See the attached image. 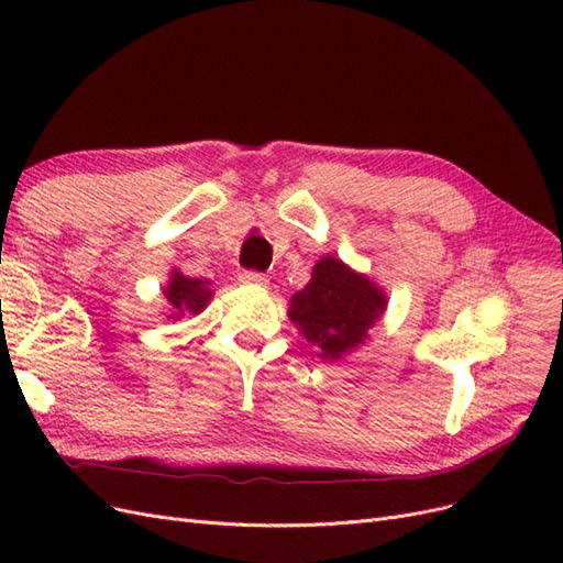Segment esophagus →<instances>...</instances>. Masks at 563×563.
<instances>
[{
  "instance_id": "34e87169",
  "label": "esophagus",
  "mask_w": 563,
  "mask_h": 563,
  "mask_svg": "<svg viewBox=\"0 0 563 563\" xmlns=\"http://www.w3.org/2000/svg\"><path fill=\"white\" fill-rule=\"evenodd\" d=\"M240 282H242V284H249V286H267L269 279L263 275V272L244 269V272H240Z\"/></svg>"
}]
</instances>
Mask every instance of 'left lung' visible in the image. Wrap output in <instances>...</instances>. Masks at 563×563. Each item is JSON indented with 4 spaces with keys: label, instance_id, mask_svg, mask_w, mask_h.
Masks as SVG:
<instances>
[{
    "label": "left lung",
    "instance_id": "8db88e82",
    "mask_svg": "<svg viewBox=\"0 0 563 563\" xmlns=\"http://www.w3.org/2000/svg\"><path fill=\"white\" fill-rule=\"evenodd\" d=\"M385 294L335 258H321L310 284L291 298L288 317L321 350L327 360H340L366 338L385 312Z\"/></svg>",
    "mask_w": 563,
    "mask_h": 563
}]
</instances>
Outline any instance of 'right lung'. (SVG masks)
<instances>
[{"mask_svg": "<svg viewBox=\"0 0 563 563\" xmlns=\"http://www.w3.org/2000/svg\"><path fill=\"white\" fill-rule=\"evenodd\" d=\"M164 296L176 310V314H197L211 298V291L207 282L183 277L180 272H176L172 282H168Z\"/></svg>", "mask_w": 563, "mask_h": 563, "instance_id": "right-lung-1", "label": "right lung"}]
</instances>
